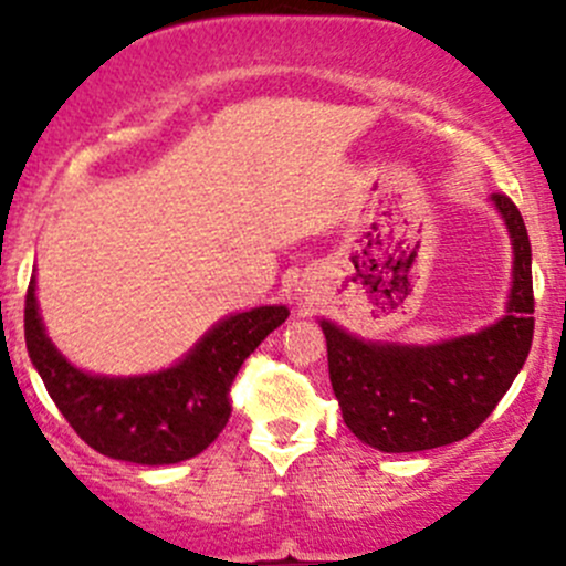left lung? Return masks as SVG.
Returning <instances> with one entry per match:
<instances>
[{
  "mask_svg": "<svg viewBox=\"0 0 566 566\" xmlns=\"http://www.w3.org/2000/svg\"><path fill=\"white\" fill-rule=\"evenodd\" d=\"M515 249L506 315L430 347L375 345L323 319L328 375L353 436L380 452H424L471 436L526 364L534 339L531 243L506 193H493Z\"/></svg>",
  "mask_w": 566,
  "mask_h": 566,
  "instance_id": "1",
  "label": "left lung"
}]
</instances>
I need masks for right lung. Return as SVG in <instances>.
Segmentation results:
<instances>
[{"label": "right lung", "instance_id": "add662e5", "mask_svg": "<svg viewBox=\"0 0 566 566\" xmlns=\"http://www.w3.org/2000/svg\"><path fill=\"white\" fill-rule=\"evenodd\" d=\"M260 306L221 319L175 367L142 378H98L71 367L45 336L35 279L27 287L24 336L60 413L95 452L139 465H169L208 449L232 413L230 389L254 347L287 319Z\"/></svg>", "mask_w": 566, "mask_h": 566}]
</instances>
